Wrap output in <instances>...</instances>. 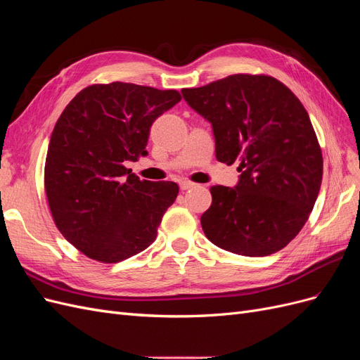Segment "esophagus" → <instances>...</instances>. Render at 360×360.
<instances>
[{"label": "esophagus", "instance_id": "obj_1", "mask_svg": "<svg viewBox=\"0 0 360 360\" xmlns=\"http://www.w3.org/2000/svg\"><path fill=\"white\" fill-rule=\"evenodd\" d=\"M195 186H197V184L192 183V181H188V180L180 181V189H181V191H188V189H192V188H195Z\"/></svg>", "mask_w": 360, "mask_h": 360}]
</instances>
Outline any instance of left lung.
Wrapping results in <instances>:
<instances>
[{"mask_svg":"<svg viewBox=\"0 0 360 360\" xmlns=\"http://www.w3.org/2000/svg\"><path fill=\"white\" fill-rule=\"evenodd\" d=\"M209 120L216 159L240 174L236 188H210L202 231L217 248L266 257L299 234L317 201L323 155L309 115L287 85L269 75L237 73L183 89Z\"/></svg>","mask_w":360,"mask_h":360,"instance_id":"left-lung-1","label":"left lung"}]
</instances>
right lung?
Segmentation results:
<instances>
[{"label":"right lung","instance_id":"right-lung-1","mask_svg":"<svg viewBox=\"0 0 360 360\" xmlns=\"http://www.w3.org/2000/svg\"><path fill=\"white\" fill-rule=\"evenodd\" d=\"M180 101L177 90L93 84L60 115L48 147L45 192L60 233L84 255L118 263L156 240L177 183L139 180L124 162L147 155L151 124Z\"/></svg>","mask_w":360,"mask_h":360}]
</instances>
